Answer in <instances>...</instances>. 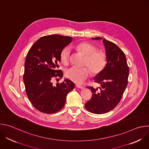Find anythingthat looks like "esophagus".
Segmentation results:
<instances>
[{"label":"esophagus","mask_w":149,"mask_h":149,"mask_svg":"<svg viewBox=\"0 0 149 149\" xmlns=\"http://www.w3.org/2000/svg\"><path fill=\"white\" fill-rule=\"evenodd\" d=\"M75 87L77 88H80V89H83L84 88L83 86H81V85H79V84H76L75 85Z\"/></svg>","instance_id":"34e87169"}]
</instances>
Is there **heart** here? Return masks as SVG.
I'll use <instances>...</instances> for the list:
<instances>
[{"instance_id":"1","label":"heart","mask_w":149,"mask_h":149,"mask_svg":"<svg viewBox=\"0 0 149 149\" xmlns=\"http://www.w3.org/2000/svg\"><path fill=\"white\" fill-rule=\"evenodd\" d=\"M77 47L86 56L84 65H87L93 74H98L102 70L106 63V56L103 52L95 51L96 48L87 42L81 43ZM70 54L71 50L69 47H65L62 50L61 59L64 64H67L69 62ZM90 75V70L86 67L82 68L72 67L67 70L65 72V76L68 79L78 84H81L86 81Z\"/></svg>"}]
</instances>
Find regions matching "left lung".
Instances as JSON below:
<instances>
[{
	"mask_svg": "<svg viewBox=\"0 0 149 149\" xmlns=\"http://www.w3.org/2000/svg\"><path fill=\"white\" fill-rule=\"evenodd\" d=\"M91 39H102L107 63L94 78V82L100 85L99 89L87 87L93 94L85 107L92 113L101 114L113 110L120 101L128 83L129 68L124 53L116 44L101 37Z\"/></svg>",
	"mask_w": 149,
	"mask_h": 149,
	"instance_id": "8db88e82",
	"label": "left lung"
}]
</instances>
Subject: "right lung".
<instances>
[{"mask_svg": "<svg viewBox=\"0 0 149 149\" xmlns=\"http://www.w3.org/2000/svg\"><path fill=\"white\" fill-rule=\"evenodd\" d=\"M72 39L59 35L45 36L37 40L28 52L23 77L25 90L31 104L42 113L52 114L61 110L67 94L75 87L67 78L55 86L52 84L54 78L63 77L62 71L58 70L61 52Z\"/></svg>", "mask_w": 149, "mask_h": 149, "instance_id": "add662e5", "label": "right lung"}]
</instances>
